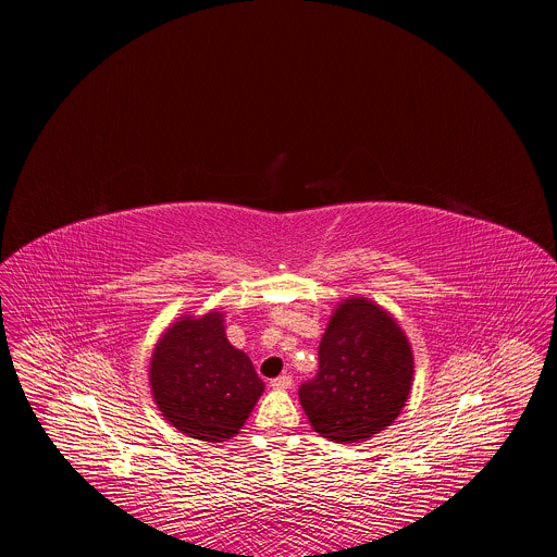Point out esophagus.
<instances>
[{"mask_svg": "<svg viewBox=\"0 0 557 557\" xmlns=\"http://www.w3.org/2000/svg\"><path fill=\"white\" fill-rule=\"evenodd\" d=\"M290 385H293L290 374H282V376H277V379L271 381V387H275V389H288Z\"/></svg>", "mask_w": 557, "mask_h": 557, "instance_id": "1", "label": "esophagus"}]
</instances>
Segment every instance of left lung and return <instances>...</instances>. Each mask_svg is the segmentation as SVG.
<instances>
[{
  "mask_svg": "<svg viewBox=\"0 0 557 557\" xmlns=\"http://www.w3.org/2000/svg\"><path fill=\"white\" fill-rule=\"evenodd\" d=\"M412 379L414 357L401 326L374 301L350 297L331 317L320 370L299 385V401L317 434L361 443L401 414Z\"/></svg>",
  "mask_w": 557,
  "mask_h": 557,
  "instance_id": "8db88e82",
  "label": "left lung"
}]
</instances>
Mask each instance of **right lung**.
I'll return each instance as SVG.
<instances>
[{"label": "right lung", "mask_w": 557, "mask_h": 557, "mask_svg": "<svg viewBox=\"0 0 557 557\" xmlns=\"http://www.w3.org/2000/svg\"><path fill=\"white\" fill-rule=\"evenodd\" d=\"M149 385L165 421L207 443L240 432L264 392L251 359L228 344L220 310L183 314L161 335L149 363Z\"/></svg>", "instance_id": "1"}]
</instances>
